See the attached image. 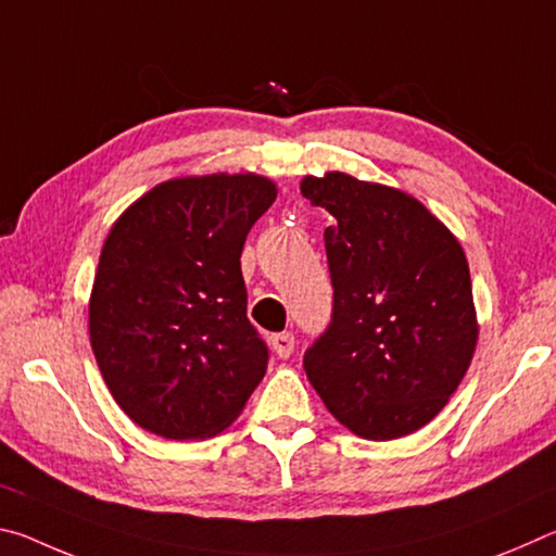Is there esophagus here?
Here are the masks:
<instances>
[{
  "instance_id": "obj_1",
  "label": "esophagus",
  "mask_w": 556,
  "mask_h": 556,
  "mask_svg": "<svg viewBox=\"0 0 556 556\" xmlns=\"http://www.w3.org/2000/svg\"><path fill=\"white\" fill-rule=\"evenodd\" d=\"M271 351L279 357H289L294 353V333H275L271 336Z\"/></svg>"
}]
</instances>
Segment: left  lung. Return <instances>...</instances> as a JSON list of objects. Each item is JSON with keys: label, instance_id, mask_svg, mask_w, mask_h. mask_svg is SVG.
<instances>
[{"label": "left lung", "instance_id": "8db88e82", "mask_svg": "<svg viewBox=\"0 0 556 556\" xmlns=\"http://www.w3.org/2000/svg\"><path fill=\"white\" fill-rule=\"evenodd\" d=\"M301 195L336 218L324 232L333 314L304 353L306 378L353 434L407 437L444 409L476 351L464 248L397 188L328 172Z\"/></svg>", "mask_w": 556, "mask_h": 556}]
</instances>
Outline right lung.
<instances>
[{
    "mask_svg": "<svg viewBox=\"0 0 556 556\" xmlns=\"http://www.w3.org/2000/svg\"><path fill=\"white\" fill-rule=\"evenodd\" d=\"M277 199L257 174L159 184L112 225L90 294V345L122 412L164 439L238 419L269 351L248 318L240 255Z\"/></svg>",
    "mask_w": 556,
    "mask_h": 556,
    "instance_id": "right-lung-1",
    "label": "right lung"
}]
</instances>
